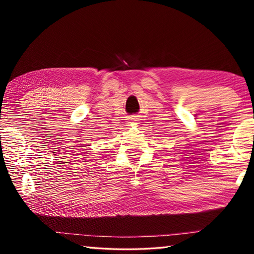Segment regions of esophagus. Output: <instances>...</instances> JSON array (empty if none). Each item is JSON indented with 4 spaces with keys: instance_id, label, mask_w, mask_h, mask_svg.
<instances>
[{
    "instance_id": "1",
    "label": "esophagus",
    "mask_w": 254,
    "mask_h": 254,
    "mask_svg": "<svg viewBox=\"0 0 254 254\" xmlns=\"http://www.w3.org/2000/svg\"><path fill=\"white\" fill-rule=\"evenodd\" d=\"M132 120H133V121H135V120H136V117H132Z\"/></svg>"
}]
</instances>
